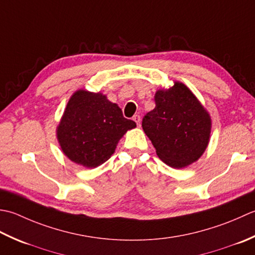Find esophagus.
Here are the masks:
<instances>
[{"mask_svg": "<svg viewBox=\"0 0 255 255\" xmlns=\"http://www.w3.org/2000/svg\"><path fill=\"white\" fill-rule=\"evenodd\" d=\"M133 121L137 124V127H141V117H139L138 114L133 117Z\"/></svg>", "mask_w": 255, "mask_h": 255, "instance_id": "1", "label": "esophagus"}]
</instances>
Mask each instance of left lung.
Masks as SVG:
<instances>
[{"mask_svg": "<svg viewBox=\"0 0 255 255\" xmlns=\"http://www.w3.org/2000/svg\"><path fill=\"white\" fill-rule=\"evenodd\" d=\"M155 108L142 128L157 156L173 168H183L201 156L209 143L211 119L198 99L181 82L155 93Z\"/></svg>", "mask_w": 255, "mask_h": 255, "instance_id": "1", "label": "left lung"}]
</instances>
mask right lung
Returning a JSON list of instances; mask_svg holds the SVG:
<instances>
[{
  "label": "right lung",
  "mask_w": 255,
  "mask_h": 255,
  "mask_svg": "<svg viewBox=\"0 0 255 255\" xmlns=\"http://www.w3.org/2000/svg\"><path fill=\"white\" fill-rule=\"evenodd\" d=\"M136 123L123 117L117 103L102 93L78 90L69 99L57 138L72 162L95 168L112 156L120 138Z\"/></svg>",
  "instance_id": "1"
}]
</instances>
